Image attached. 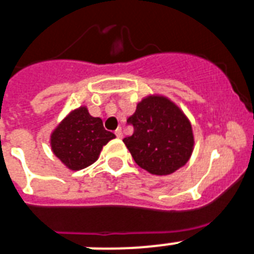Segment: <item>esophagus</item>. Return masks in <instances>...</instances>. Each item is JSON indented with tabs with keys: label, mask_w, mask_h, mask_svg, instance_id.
Listing matches in <instances>:
<instances>
[{
	"label": "esophagus",
	"mask_w": 254,
	"mask_h": 254,
	"mask_svg": "<svg viewBox=\"0 0 254 254\" xmlns=\"http://www.w3.org/2000/svg\"><path fill=\"white\" fill-rule=\"evenodd\" d=\"M115 134H116L117 138H123V130H121V127H117L116 130H115Z\"/></svg>",
	"instance_id": "34e87169"
}]
</instances>
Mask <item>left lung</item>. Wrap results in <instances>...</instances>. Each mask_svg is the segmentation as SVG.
I'll use <instances>...</instances> for the list:
<instances>
[{
	"mask_svg": "<svg viewBox=\"0 0 254 254\" xmlns=\"http://www.w3.org/2000/svg\"><path fill=\"white\" fill-rule=\"evenodd\" d=\"M133 134L124 138L134 162L152 175H170L189 160L193 151L191 125L180 108L163 96L138 103L127 119Z\"/></svg>",
	"mask_w": 254,
	"mask_h": 254,
	"instance_id": "1",
	"label": "left lung"
}]
</instances>
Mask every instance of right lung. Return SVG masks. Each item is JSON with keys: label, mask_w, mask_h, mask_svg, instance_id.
<instances>
[{"label": "right lung", "mask_w": 254, "mask_h": 254, "mask_svg": "<svg viewBox=\"0 0 254 254\" xmlns=\"http://www.w3.org/2000/svg\"><path fill=\"white\" fill-rule=\"evenodd\" d=\"M115 138L106 130L102 119L92 117L84 107L78 108L52 133L51 145L55 155L73 171L86 168L98 159L103 146Z\"/></svg>", "instance_id": "right-lung-1"}]
</instances>
